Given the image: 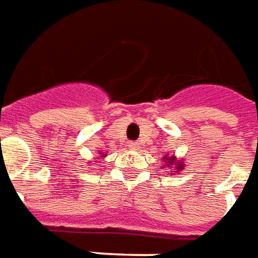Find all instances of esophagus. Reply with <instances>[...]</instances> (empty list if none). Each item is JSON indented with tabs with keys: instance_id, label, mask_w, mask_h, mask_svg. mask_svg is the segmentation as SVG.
<instances>
[{
	"instance_id": "esophagus-1",
	"label": "esophagus",
	"mask_w": 258,
	"mask_h": 258,
	"mask_svg": "<svg viewBox=\"0 0 258 258\" xmlns=\"http://www.w3.org/2000/svg\"><path fill=\"white\" fill-rule=\"evenodd\" d=\"M127 147L135 148V150H139V148H140V142H129L127 143Z\"/></svg>"
}]
</instances>
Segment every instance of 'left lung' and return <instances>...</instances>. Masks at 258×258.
Returning <instances> with one entry per match:
<instances>
[{
    "label": "left lung",
    "instance_id": "8db88e82",
    "mask_svg": "<svg viewBox=\"0 0 258 258\" xmlns=\"http://www.w3.org/2000/svg\"><path fill=\"white\" fill-rule=\"evenodd\" d=\"M172 162H173V158H170L168 163H172ZM180 170H181V168H178V172H180Z\"/></svg>",
    "mask_w": 258,
    "mask_h": 258
}]
</instances>
